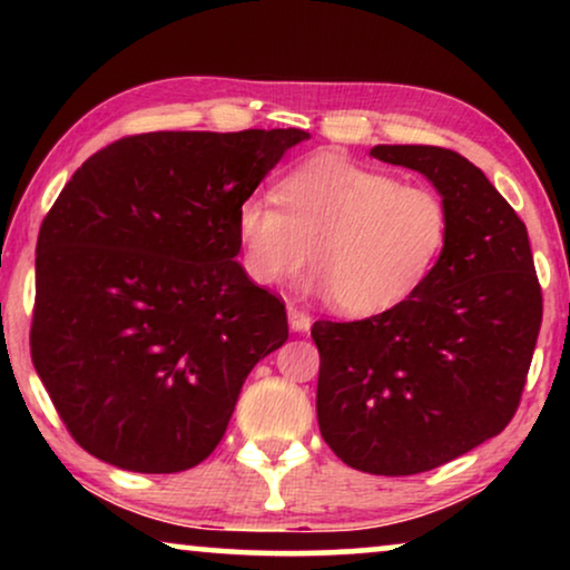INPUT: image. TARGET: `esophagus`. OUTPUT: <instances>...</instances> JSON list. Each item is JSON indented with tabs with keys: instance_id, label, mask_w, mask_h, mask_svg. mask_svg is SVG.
<instances>
[{
	"instance_id": "1",
	"label": "esophagus",
	"mask_w": 570,
	"mask_h": 570,
	"mask_svg": "<svg viewBox=\"0 0 570 570\" xmlns=\"http://www.w3.org/2000/svg\"><path fill=\"white\" fill-rule=\"evenodd\" d=\"M287 324H291L293 332H308L311 330V316L298 306H287Z\"/></svg>"
}]
</instances>
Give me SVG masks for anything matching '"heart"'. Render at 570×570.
<instances>
[{
    "label": "heart",
    "instance_id": "b5f03b06",
    "mask_svg": "<svg viewBox=\"0 0 570 570\" xmlns=\"http://www.w3.org/2000/svg\"><path fill=\"white\" fill-rule=\"evenodd\" d=\"M269 197L240 199L236 240L248 279L275 287L308 264V287L347 316H376L412 298L449 240V209L423 184L342 158H316Z\"/></svg>",
    "mask_w": 570,
    "mask_h": 570
}]
</instances>
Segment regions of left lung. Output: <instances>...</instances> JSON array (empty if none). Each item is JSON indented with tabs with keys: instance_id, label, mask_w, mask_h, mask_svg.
Instances as JSON below:
<instances>
[{
	"instance_id": "8db88e82",
	"label": "left lung",
	"mask_w": 570,
	"mask_h": 570,
	"mask_svg": "<svg viewBox=\"0 0 570 570\" xmlns=\"http://www.w3.org/2000/svg\"><path fill=\"white\" fill-rule=\"evenodd\" d=\"M423 174L449 209L425 285L363 322H316V417L342 462L368 474L435 470L493 439L519 407L542 324L527 225L478 166L433 145H376Z\"/></svg>"
}]
</instances>
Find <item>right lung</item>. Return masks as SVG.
I'll list each match as a JSON object with an SVG mask.
<instances>
[{
    "mask_svg": "<svg viewBox=\"0 0 570 570\" xmlns=\"http://www.w3.org/2000/svg\"><path fill=\"white\" fill-rule=\"evenodd\" d=\"M303 129L150 131L75 170L36 246L30 355L72 439L170 474L220 443L240 386L287 340L236 262V207Z\"/></svg>",
    "mask_w": 570,
    "mask_h": 570,
    "instance_id": "obj_1",
    "label": "right lung"
}]
</instances>
